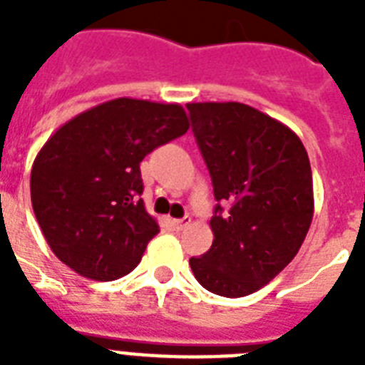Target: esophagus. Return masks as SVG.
Here are the masks:
<instances>
[{"label":"esophagus","instance_id":"esophagus-1","mask_svg":"<svg viewBox=\"0 0 365 365\" xmlns=\"http://www.w3.org/2000/svg\"><path fill=\"white\" fill-rule=\"evenodd\" d=\"M189 223H191V217H182V220H174V227L178 229V231H182V229L189 227Z\"/></svg>","mask_w":365,"mask_h":365}]
</instances>
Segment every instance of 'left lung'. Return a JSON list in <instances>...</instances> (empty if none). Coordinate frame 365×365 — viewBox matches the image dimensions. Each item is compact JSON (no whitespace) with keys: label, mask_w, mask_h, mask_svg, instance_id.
I'll list each match as a JSON object with an SVG mask.
<instances>
[{"label":"left lung","mask_w":365,"mask_h":365,"mask_svg":"<svg viewBox=\"0 0 365 365\" xmlns=\"http://www.w3.org/2000/svg\"><path fill=\"white\" fill-rule=\"evenodd\" d=\"M210 172L214 242L189 265L200 286L244 297L269 284L299 252L314 214L309 155L292 128L240 102L187 104Z\"/></svg>","instance_id":"left-lung-1"}]
</instances>
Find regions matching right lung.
Wrapping results in <instances>:
<instances>
[{"instance_id":"add662e5","label":"right lung","mask_w":365,"mask_h":365,"mask_svg":"<svg viewBox=\"0 0 365 365\" xmlns=\"http://www.w3.org/2000/svg\"><path fill=\"white\" fill-rule=\"evenodd\" d=\"M187 128L180 104L115 98L83 111L48 138L31 166V206L62 263L100 282L136 269L159 233L140 199V163Z\"/></svg>"}]
</instances>
